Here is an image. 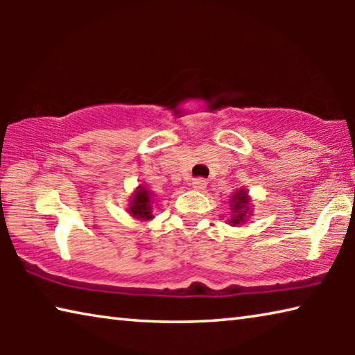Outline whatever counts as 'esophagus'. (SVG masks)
<instances>
[{
  "instance_id": "1",
  "label": "esophagus",
  "mask_w": 355,
  "mask_h": 355,
  "mask_svg": "<svg viewBox=\"0 0 355 355\" xmlns=\"http://www.w3.org/2000/svg\"><path fill=\"white\" fill-rule=\"evenodd\" d=\"M192 186H194V189L197 191H202L207 188V180L205 178H194V182H192Z\"/></svg>"
}]
</instances>
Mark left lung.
<instances>
[{
    "label": "left lung",
    "instance_id": "left-lung-1",
    "mask_svg": "<svg viewBox=\"0 0 355 355\" xmlns=\"http://www.w3.org/2000/svg\"><path fill=\"white\" fill-rule=\"evenodd\" d=\"M230 205L233 209V218L230 219L232 225H236V224H241V222L245 220V218L249 216V197H248V192L244 189H239L236 194H233L232 200H230Z\"/></svg>",
    "mask_w": 355,
    "mask_h": 355
}]
</instances>
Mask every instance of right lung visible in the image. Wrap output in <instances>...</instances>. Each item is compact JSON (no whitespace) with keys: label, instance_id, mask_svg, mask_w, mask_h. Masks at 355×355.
<instances>
[{"label":"right lung","instance_id":"obj_1","mask_svg":"<svg viewBox=\"0 0 355 355\" xmlns=\"http://www.w3.org/2000/svg\"><path fill=\"white\" fill-rule=\"evenodd\" d=\"M130 213L133 214V218L141 219V220H148L152 219V200H150V192L139 186V189L136 191L133 197V202H131Z\"/></svg>","mask_w":355,"mask_h":355}]
</instances>
